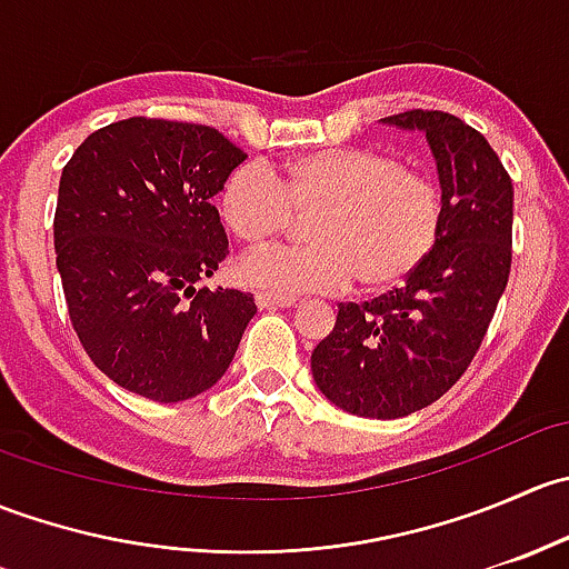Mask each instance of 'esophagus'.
<instances>
[{"mask_svg": "<svg viewBox=\"0 0 569 569\" xmlns=\"http://www.w3.org/2000/svg\"><path fill=\"white\" fill-rule=\"evenodd\" d=\"M256 306L261 311H272V308H295V297H278V295H256Z\"/></svg>", "mask_w": 569, "mask_h": 569, "instance_id": "34e87169", "label": "esophagus"}]
</instances>
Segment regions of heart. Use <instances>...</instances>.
<instances>
[{"mask_svg": "<svg viewBox=\"0 0 569 569\" xmlns=\"http://www.w3.org/2000/svg\"><path fill=\"white\" fill-rule=\"evenodd\" d=\"M228 233L263 248L307 217L302 250H263L242 258L239 283L263 295H332L352 280L369 295L410 278L443 231V192L391 153L366 146L319 148L269 170L233 168L217 192Z\"/></svg>", "mask_w": 569, "mask_h": 569, "instance_id": "obj_1", "label": "heart"}]
</instances>
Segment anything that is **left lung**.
<instances>
[{
    "label": "left lung",
    "mask_w": 569,
    "mask_h": 569,
    "mask_svg": "<svg viewBox=\"0 0 569 569\" xmlns=\"http://www.w3.org/2000/svg\"><path fill=\"white\" fill-rule=\"evenodd\" d=\"M421 131L443 192V231L405 286L338 308L311 355L317 388L360 418H405L438 401L473 360L512 267V181L490 142L449 112L382 118Z\"/></svg>",
    "instance_id": "1"
}]
</instances>
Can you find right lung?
<instances>
[{
    "label": "right lung",
    "mask_w": 569,
    "mask_h": 569,
    "mask_svg": "<svg viewBox=\"0 0 569 569\" xmlns=\"http://www.w3.org/2000/svg\"><path fill=\"white\" fill-rule=\"evenodd\" d=\"M244 159L209 126L129 118L93 131L62 170L54 250L68 317L126 391L187 401L231 366L252 295L194 283L226 261L211 198Z\"/></svg>",
    "instance_id": "right-lung-1"
}]
</instances>
